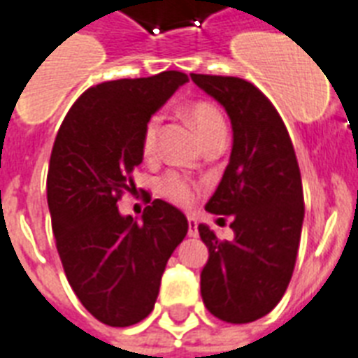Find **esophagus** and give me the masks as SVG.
Returning a JSON list of instances; mask_svg holds the SVG:
<instances>
[{"mask_svg":"<svg viewBox=\"0 0 358 358\" xmlns=\"http://www.w3.org/2000/svg\"><path fill=\"white\" fill-rule=\"evenodd\" d=\"M188 237H198V222H196V218H188Z\"/></svg>","mask_w":358,"mask_h":358,"instance_id":"esophagus-1","label":"esophagus"}]
</instances>
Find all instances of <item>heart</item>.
<instances>
[{
  "label": "heart",
  "instance_id": "b5f03b06",
  "mask_svg": "<svg viewBox=\"0 0 358 358\" xmlns=\"http://www.w3.org/2000/svg\"><path fill=\"white\" fill-rule=\"evenodd\" d=\"M187 117L192 123V127L198 132L199 140L207 143V141L215 140L218 136L228 134V127L224 121V115L220 113L217 106H213L210 102H192L187 108ZM159 129H160V115L155 113L148 119V123L143 127L140 140V149L141 155L145 159H151L157 151V138H159ZM160 196H164L166 199H170L176 205L181 207H188L192 205L194 198H196V185L192 181H188L187 177L179 176L176 171L166 173L157 185Z\"/></svg>",
  "mask_w": 358,
  "mask_h": 358
}]
</instances>
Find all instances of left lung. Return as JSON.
Returning a JSON list of instances; mask_svg holds the SVG:
<instances>
[{
	"mask_svg": "<svg viewBox=\"0 0 358 358\" xmlns=\"http://www.w3.org/2000/svg\"><path fill=\"white\" fill-rule=\"evenodd\" d=\"M190 78L222 104L234 129L229 164L205 209L231 217L235 237L218 241L209 226H198L209 248L201 297L218 320L250 323L280 303L295 268L304 220L297 157L280 113L256 85L235 76Z\"/></svg>",
	"mask_w": 358,
	"mask_h": 358,
	"instance_id": "left-lung-1",
	"label": "left lung"
}]
</instances>
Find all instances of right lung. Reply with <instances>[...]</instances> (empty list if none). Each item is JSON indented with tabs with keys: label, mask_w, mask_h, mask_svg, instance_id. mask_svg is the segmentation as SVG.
Here are the masks:
<instances>
[{
	"label": "right lung",
	"mask_w": 358,
	"mask_h": 358,
	"mask_svg": "<svg viewBox=\"0 0 358 358\" xmlns=\"http://www.w3.org/2000/svg\"><path fill=\"white\" fill-rule=\"evenodd\" d=\"M187 82L164 71L90 87L55 136L46 179L55 246L73 292L104 325H134L153 312L166 263L188 231L164 199H153L140 222L117 209L136 188L143 127Z\"/></svg>",
	"instance_id": "right-lung-1"
}]
</instances>
